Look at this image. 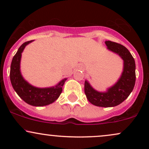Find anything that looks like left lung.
Segmentation results:
<instances>
[{
    "label": "left lung",
    "instance_id": "8db88e82",
    "mask_svg": "<svg viewBox=\"0 0 149 149\" xmlns=\"http://www.w3.org/2000/svg\"><path fill=\"white\" fill-rule=\"evenodd\" d=\"M105 43L108 49L118 54L123 59V71L117 83L105 92L95 90L88 80H85V93L89 102L93 105L100 107H113L124 102L133 90L136 80V66L134 58L125 46L110 40L106 41Z\"/></svg>",
    "mask_w": 149,
    "mask_h": 149
}]
</instances>
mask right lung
<instances>
[{
    "label": "right lung",
    "mask_w": 149,
    "mask_h": 149,
    "mask_svg": "<svg viewBox=\"0 0 149 149\" xmlns=\"http://www.w3.org/2000/svg\"><path fill=\"white\" fill-rule=\"evenodd\" d=\"M33 40L24 42L13 57L10 66V78L13 88L26 103L34 107H42L53 103L59 98L66 78L61 80L54 87L38 88L32 86L22 77L20 72V61L24 47Z\"/></svg>",
    "instance_id": "obj_1"
}]
</instances>
